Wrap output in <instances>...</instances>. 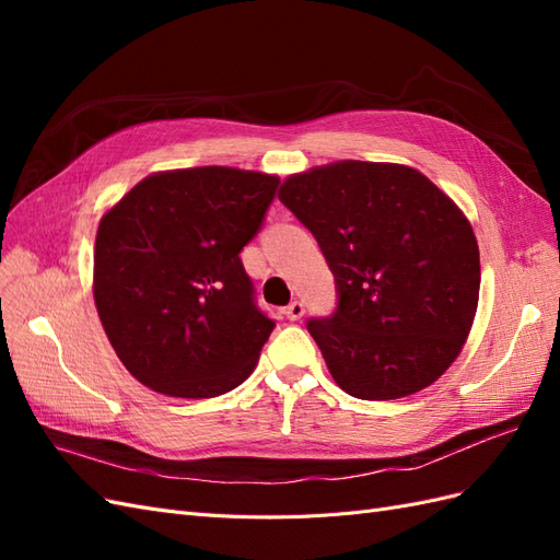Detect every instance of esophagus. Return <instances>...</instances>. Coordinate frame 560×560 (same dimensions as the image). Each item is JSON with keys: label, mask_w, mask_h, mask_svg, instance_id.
Listing matches in <instances>:
<instances>
[{"label": "esophagus", "mask_w": 560, "mask_h": 560, "mask_svg": "<svg viewBox=\"0 0 560 560\" xmlns=\"http://www.w3.org/2000/svg\"><path fill=\"white\" fill-rule=\"evenodd\" d=\"M303 313H306V306H303L301 301H292L290 306L284 308V317H287V319H292V322L301 319V317H303Z\"/></svg>", "instance_id": "esophagus-1"}]
</instances>
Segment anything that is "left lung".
I'll list each match as a JSON object with an SVG mask.
<instances>
[{"label":"left lung","instance_id":"8db88e82","mask_svg":"<svg viewBox=\"0 0 560 560\" xmlns=\"http://www.w3.org/2000/svg\"><path fill=\"white\" fill-rule=\"evenodd\" d=\"M280 200L334 273V313L306 322L334 381L376 401L432 385L479 303V245L455 202L413 167L366 161L292 175Z\"/></svg>","mask_w":560,"mask_h":560}]
</instances>
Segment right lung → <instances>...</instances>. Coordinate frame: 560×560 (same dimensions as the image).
<instances>
[{
	"mask_svg": "<svg viewBox=\"0 0 560 560\" xmlns=\"http://www.w3.org/2000/svg\"><path fill=\"white\" fill-rule=\"evenodd\" d=\"M278 177L189 167L142 179L103 217L95 306L118 360L142 385L182 399L238 387L276 319L241 261Z\"/></svg>",
	"mask_w": 560,
	"mask_h": 560,
	"instance_id": "add662e5",
	"label": "right lung"
}]
</instances>
